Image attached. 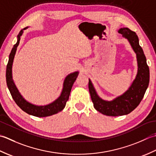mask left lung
Returning <instances> with one entry per match:
<instances>
[{"label":"left lung","instance_id":"8db88e82","mask_svg":"<svg viewBox=\"0 0 156 156\" xmlns=\"http://www.w3.org/2000/svg\"><path fill=\"white\" fill-rule=\"evenodd\" d=\"M119 33L126 38L136 55L138 72L135 79L125 94L112 101H105L98 96L96 91L89 80V91L95 109L106 116H118L131 112L140 104L149 82V69L142 48L139 45V38L135 31L127 27L121 28Z\"/></svg>","mask_w":156,"mask_h":156}]
</instances>
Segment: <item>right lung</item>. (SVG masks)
<instances>
[{
	"label": "right lung",
	"mask_w": 156,
	"mask_h": 156,
	"mask_svg": "<svg viewBox=\"0 0 156 156\" xmlns=\"http://www.w3.org/2000/svg\"><path fill=\"white\" fill-rule=\"evenodd\" d=\"M25 29H27V27H25L23 30H21L20 34H18L17 42L13 46L10 55H9V61L7 65V71H6V80H7V87L10 91L12 99L17 104V106L24 112L37 117H46L52 116L64 109L66 101L69 100L73 85L78 76V72H75L73 73L70 74L66 77L64 81V85H63L64 86H63L61 95L54 102L46 105V106H35V105L31 104L27 102L26 100H25L21 96V94L19 93L12 79V65L17 48L20 44V37L23 34V30Z\"/></svg>",
	"instance_id": "obj_1"
}]
</instances>
